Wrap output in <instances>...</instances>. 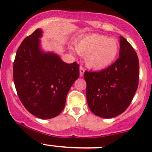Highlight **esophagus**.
I'll return each mask as SVG.
<instances>
[{
    "instance_id": "34e87169",
    "label": "esophagus",
    "mask_w": 152,
    "mask_h": 152,
    "mask_svg": "<svg viewBox=\"0 0 152 152\" xmlns=\"http://www.w3.org/2000/svg\"><path fill=\"white\" fill-rule=\"evenodd\" d=\"M79 73H80V76H83L84 73H85V68L82 66H80V69H79Z\"/></svg>"
}]
</instances>
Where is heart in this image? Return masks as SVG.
I'll return each instance as SVG.
<instances>
[{
  "label": "heart",
  "instance_id": "heart-1",
  "mask_svg": "<svg viewBox=\"0 0 152 152\" xmlns=\"http://www.w3.org/2000/svg\"><path fill=\"white\" fill-rule=\"evenodd\" d=\"M76 50L82 56H85L88 67L102 70L113 63L118 54L119 46L114 38L104 35H87L75 44Z\"/></svg>",
  "mask_w": 152,
  "mask_h": 152
}]
</instances>
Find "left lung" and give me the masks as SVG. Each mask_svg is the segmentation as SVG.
Instances as JSON below:
<instances>
[{"label":"left lung","mask_w":152,"mask_h":152,"mask_svg":"<svg viewBox=\"0 0 152 152\" xmlns=\"http://www.w3.org/2000/svg\"><path fill=\"white\" fill-rule=\"evenodd\" d=\"M120 57L99 72L85 71L86 96L89 108L96 115L111 118L123 113L137 89L139 60L133 47L120 37Z\"/></svg>","instance_id":"obj_1"}]
</instances>
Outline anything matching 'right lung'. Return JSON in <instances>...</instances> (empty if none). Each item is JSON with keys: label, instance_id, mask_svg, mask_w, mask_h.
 Segmentation results:
<instances>
[{"label": "right lung", "instance_id": "obj_1", "mask_svg": "<svg viewBox=\"0 0 152 152\" xmlns=\"http://www.w3.org/2000/svg\"><path fill=\"white\" fill-rule=\"evenodd\" d=\"M42 30L37 28L20 44L13 64L17 93L25 108L36 117L50 119L60 114L67 95L79 76L76 62H64L58 55L39 47Z\"/></svg>", "mask_w": 152, "mask_h": 152}]
</instances>
